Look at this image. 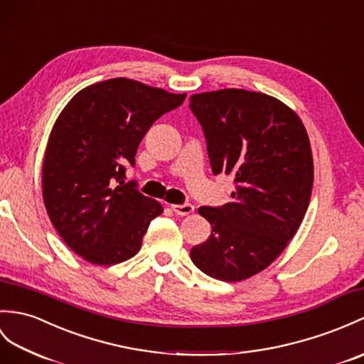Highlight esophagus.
I'll return each instance as SVG.
<instances>
[{
	"label": "esophagus",
	"instance_id": "esophagus-1",
	"mask_svg": "<svg viewBox=\"0 0 364 364\" xmlns=\"http://www.w3.org/2000/svg\"><path fill=\"white\" fill-rule=\"evenodd\" d=\"M171 209L173 210L176 215H189V214L193 213V209H196V208L189 205V203H186V205H172Z\"/></svg>",
	"mask_w": 364,
	"mask_h": 364
}]
</instances>
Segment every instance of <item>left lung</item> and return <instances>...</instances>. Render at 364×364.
<instances>
[{"instance_id":"left-lung-1","label":"left lung","mask_w":364,"mask_h":364,"mask_svg":"<svg viewBox=\"0 0 364 364\" xmlns=\"http://www.w3.org/2000/svg\"><path fill=\"white\" fill-rule=\"evenodd\" d=\"M213 172L232 175V200L201 206L209 237L191 250L203 273L239 282L260 273L298 232L314 186V156L301 117L281 100L239 88L191 96Z\"/></svg>"}]
</instances>
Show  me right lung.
Here are the masks:
<instances>
[{"label": "right lung", "instance_id": "obj_1", "mask_svg": "<svg viewBox=\"0 0 364 364\" xmlns=\"http://www.w3.org/2000/svg\"><path fill=\"white\" fill-rule=\"evenodd\" d=\"M184 99L116 77L80 90L58 114L41 167L43 201L62 240L90 264L133 257L163 214L161 203L124 181V166H134L144 134Z\"/></svg>", "mask_w": 364, "mask_h": 364}]
</instances>
